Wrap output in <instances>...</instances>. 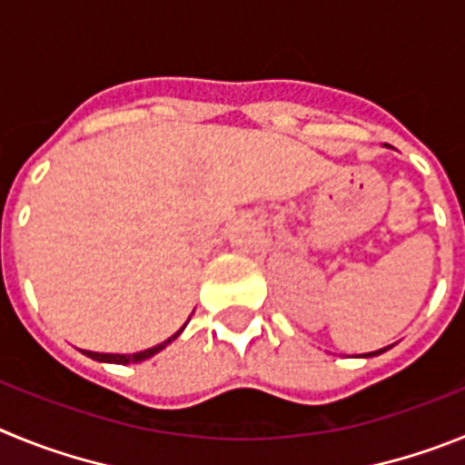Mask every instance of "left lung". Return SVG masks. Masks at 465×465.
<instances>
[{
  "label": "left lung",
  "mask_w": 465,
  "mask_h": 465,
  "mask_svg": "<svg viewBox=\"0 0 465 465\" xmlns=\"http://www.w3.org/2000/svg\"><path fill=\"white\" fill-rule=\"evenodd\" d=\"M381 351H386V349H380V351H371V354H363V356H377V354H381Z\"/></svg>",
  "instance_id": "8db88e82"
}]
</instances>
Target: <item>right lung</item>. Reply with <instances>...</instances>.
<instances>
[{
	"label": "right lung",
	"mask_w": 465,
	"mask_h": 465,
	"mask_svg": "<svg viewBox=\"0 0 465 465\" xmlns=\"http://www.w3.org/2000/svg\"><path fill=\"white\" fill-rule=\"evenodd\" d=\"M183 326H186V323H183ZM183 326L179 328V331H176L172 338H167L165 342L155 344V347H151V349H143V351H137V354H97V351H84V354L90 356L93 361H102V363H118V365L139 363V361H146V359H151V356H155L160 349H165L167 344L172 342V340L179 338V335H182V331H183Z\"/></svg>",
	"instance_id": "add662e5"
}]
</instances>
